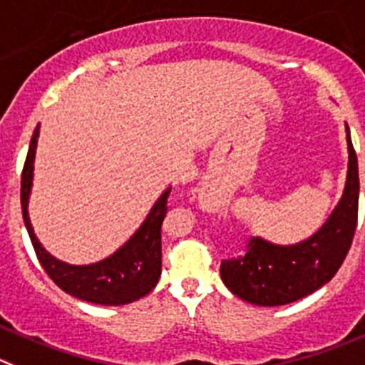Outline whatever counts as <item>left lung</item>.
<instances>
[{
    "label": "left lung",
    "instance_id": "left-lung-1",
    "mask_svg": "<svg viewBox=\"0 0 365 365\" xmlns=\"http://www.w3.org/2000/svg\"><path fill=\"white\" fill-rule=\"evenodd\" d=\"M347 176L342 198L326 223L308 240L275 245L252 237L247 254L223 261L221 281L241 301L255 306H282L313 294L331 281L346 259L359 216V162L346 124Z\"/></svg>",
    "mask_w": 365,
    "mask_h": 365
}]
</instances>
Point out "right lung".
I'll use <instances>...</instances> for the list:
<instances>
[{
  "label": "right lung",
  "instance_id": "obj_1",
  "mask_svg": "<svg viewBox=\"0 0 365 365\" xmlns=\"http://www.w3.org/2000/svg\"><path fill=\"white\" fill-rule=\"evenodd\" d=\"M39 124L34 129L29 155L21 175V209L25 227L41 267L61 290L81 301L102 306H120L148 295L162 274V221L167 212V196L171 187L160 194L155 205L136 232L111 255L97 263L70 264L57 259L37 240L29 216L32 192L34 160H36Z\"/></svg>",
  "mask_w": 365,
  "mask_h": 365
}]
</instances>
